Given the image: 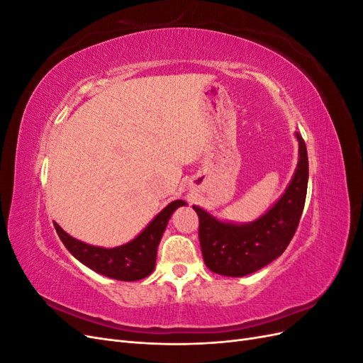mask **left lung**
<instances>
[{"mask_svg": "<svg viewBox=\"0 0 363 363\" xmlns=\"http://www.w3.org/2000/svg\"><path fill=\"white\" fill-rule=\"evenodd\" d=\"M298 163L286 191L260 218L236 224L218 219L200 206H192L200 218V245L206 267L227 277H244L267 267L283 255L298 227L304 208L309 160L300 133Z\"/></svg>", "mask_w": 363, "mask_h": 363, "instance_id": "1", "label": "left lung"}]
</instances>
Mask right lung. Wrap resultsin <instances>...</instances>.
<instances>
[{
	"mask_svg": "<svg viewBox=\"0 0 363 363\" xmlns=\"http://www.w3.org/2000/svg\"><path fill=\"white\" fill-rule=\"evenodd\" d=\"M182 206H186V201L175 200L169 203L135 239L113 248L82 242L65 232L57 223H54V227L63 245L83 265L106 277L121 281H135L148 277L155 271L157 247L164 228L175 208Z\"/></svg>",
	"mask_w": 363,
	"mask_h": 363,
	"instance_id": "right-lung-1",
	"label": "right lung"
}]
</instances>
